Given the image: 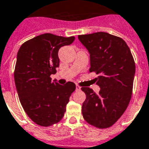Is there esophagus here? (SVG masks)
<instances>
[{
	"label": "esophagus",
	"instance_id": "obj_1",
	"mask_svg": "<svg viewBox=\"0 0 149 149\" xmlns=\"http://www.w3.org/2000/svg\"><path fill=\"white\" fill-rule=\"evenodd\" d=\"M76 89H77V90H80V89H81V86H79L78 84H77V85H76Z\"/></svg>",
	"mask_w": 149,
	"mask_h": 149
}]
</instances>
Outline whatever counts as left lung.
I'll return each instance as SVG.
<instances>
[{"instance_id": "left-lung-1", "label": "left lung", "mask_w": 149, "mask_h": 149, "mask_svg": "<svg viewBox=\"0 0 149 149\" xmlns=\"http://www.w3.org/2000/svg\"><path fill=\"white\" fill-rule=\"evenodd\" d=\"M78 39L90 53V72L98 75L95 80L99 93L82 87L86 95L82 104L85 121L97 128L111 127L118 120L130 102L135 76V61L124 40L98 32L79 35Z\"/></svg>"}]
</instances>
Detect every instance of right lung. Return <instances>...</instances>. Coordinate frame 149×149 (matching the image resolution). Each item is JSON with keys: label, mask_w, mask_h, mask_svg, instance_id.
Instances as JSON below:
<instances>
[{"label": "right lung", "mask_w": 149, "mask_h": 149, "mask_svg": "<svg viewBox=\"0 0 149 149\" xmlns=\"http://www.w3.org/2000/svg\"><path fill=\"white\" fill-rule=\"evenodd\" d=\"M74 40V37L41 34L25 41L18 51L14 70L18 97L28 116L40 126L60 122L76 89L73 82L61 85L50 77L59 67L60 48Z\"/></svg>", "instance_id": "obj_1"}]
</instances>
